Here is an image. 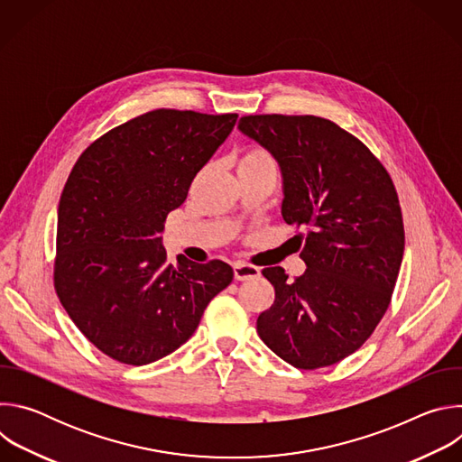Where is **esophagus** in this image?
I'll use <instances>...</instances> for the list:
<instances>
[{
  "label": "esophagus",
  "instance_id": "34e87169",
  "mask_svg": "<svg viewBox=\"0 0 462 462\" xmlns=\"http://www.w3.org/2000/svg\"><path fill=\"white\" fill-rule=\"evenodd\" d=\"M261 274V271L254 265H246V263H234V278L237 282H246L252 278H257Z\"/></svg>",
  "mask_w": 462,
  "mask_h": 462
}]
</instances>
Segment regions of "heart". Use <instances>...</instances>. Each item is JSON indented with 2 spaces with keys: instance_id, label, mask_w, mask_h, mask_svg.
I'll return each instance as SVG.
<instances>
[{
  "instance_id": "1",
  "label": "heart",
  "mask_w": 462,
  "mask_h": 462,
  "mask_svg": "<svg viewBox=\"0 0 462 462\" xmlns=\"http://www.w3.org/2000/svg\"><path fill=\"white\" fill-rule=\"evenodd\" d=\"M239 168H263V166H274L273 157L263 148H248L241 153Z\"/></svg>"
}]
</instances>
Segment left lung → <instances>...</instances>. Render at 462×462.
<instances>
[{"label":"left lung","mask_w":462,"mask_h":462,"mask_svg":"<svg viewBox=\"0 0 462 462\" xmlns=\"http://www.w3.org/2000/svg\"><path fill=\"white\" fill-rule=\"evenodd\" d=\"M239 131L278 161L282 216L305 228L300 278L263 269L276 300L259 314L257 335L298 369L333 365L362 347L389 307L404 254L397 189L380 161L327 118L248 115Z\"/></svg>","instance_id":"8db88e82"}]
</instances>
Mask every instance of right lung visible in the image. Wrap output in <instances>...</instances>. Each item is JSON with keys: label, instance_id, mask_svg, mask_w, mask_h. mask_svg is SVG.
Segmentation results:
<instances>
[{"label": "right lung", "instance_id": "right-lung-1", "mask_svg": "<svg viewBox=\"0 0 462 462\" xmlns=\"http://www.w3.org/2000/svg\"><path fill=\"white\" fill-rule=\"evenodd\" d=\"M236 113L155 109L113 127L77 161L58 205L54 289L109 358L152 364L179 349L234 271L166 261L161 232L226 141Z\"/></svg>", "mask_w": 462, "mask_h": 462}]
</instances>
